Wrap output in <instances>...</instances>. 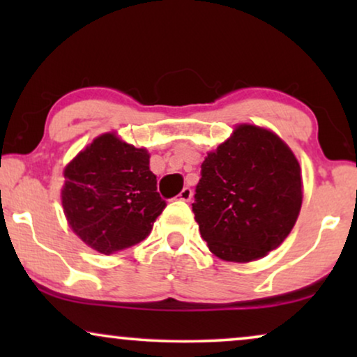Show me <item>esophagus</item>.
Listing matches in <instances>:
<instances>
[{"mask_svg": "<svg viewBox=\"0 0 357 357\" xmlns=\"http://www.w3.org/2000/svg\"><path fill=\"white\" fill-rule=\"evenodd\" d=\"M192 197H193V190L190 188V187H183L182 192L178 193V198L182 199V202H190V199H192Z\"/></svg>", "mask_w": 357, "mask_h": 357, "instance_id": "1", "label": "esophagus"}]
</instances>
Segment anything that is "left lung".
Returning a JSON list of instances; mask_svg holds the SVG:
<instances>
[{"instance_id":"8db88e82","label":"left lung","mask_w":357,"mask_h":357,"mask_svg":"<svg viewBox=\"0 0 357 357\" xmlns=\"http://www.w3.org/2000/svg\"><path fill=\"white\" fill-rule=\"evenodd\" d=\"M301 204V167L292 151L271 131L241 125L204 159L192 208L209 250L245 263L281 245Z\"/></svg>"}]
</instances>
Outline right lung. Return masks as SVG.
Masks as SVG:
<instances>
[{
	"label": "right lung",
	"instance_id": "1",
	"mask_svg": "<svg viewBox=\"0 0 357 357\" xmlns=\"http://www.w3.org/2000/svg\"><path fill=\"white\" fill-rule=\"evenodd\" d=\"M61 202L76 236L112 255L143 242L167 206L146 149L107 133L65 169Z\"/></svg>",
	"mask_w": 357,
	"mask_h": 357
}]
</instances>
